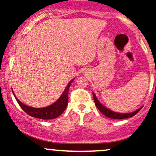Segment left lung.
<instances>
[{
	"instance_id": "1",
	"label": "left lung",
	"mask_w": 156,
	"mask_h": 156,
	"mask_svg": "<svg viewBox=\"0 0 156 156\" xmlns=\"http://www.w3.org/2000/svg\"><path fill=\"white\" fill-rule=\"evenodd\" d=\"M93 99H94L95 101V104H96V107H97L98 109L99 110L100 112L102 114H104L105 116H106L107 117L111 118V119H126V118H129V117H132L133 116L135 115L136 114L140 111V110L141 109V108L137 109V111H134L132 113H128V114H120V113H116L114 111H111V110L108 109L107 108L105 107L104 105L101 104L99 102V100L97 99L96 98V95L94 93H93Z\"/></svg>"
}]
</instances>
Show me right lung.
<instances>
[{"label":"right lung","instance_id":"right-lung-1","mask_svg":"<svg viewBox=\"0 0 156 156\" xmlns=\"http://www.w3.org/2000/svg\"><path fill=\"white\" fill-rule=\"evenodd\" d=\"M73 80H72L69 82L64 92H63V94L61 95V96L59 98V99L57 100L56 102L51 105L50 106H48V107L42 108L29 107V106L25 105L21 102L19 100H18L16 96H15V98L16 99V101L19 103L20 107L23 109V111L27 113L28 115L31 116V117L42 119H55V118L59 117L62 113H63V111H65L67 107V105H68V92L69 90L70 85L73 83Z\"/></svg>","mask_w":156,"mask_h":156}]
</instances>
